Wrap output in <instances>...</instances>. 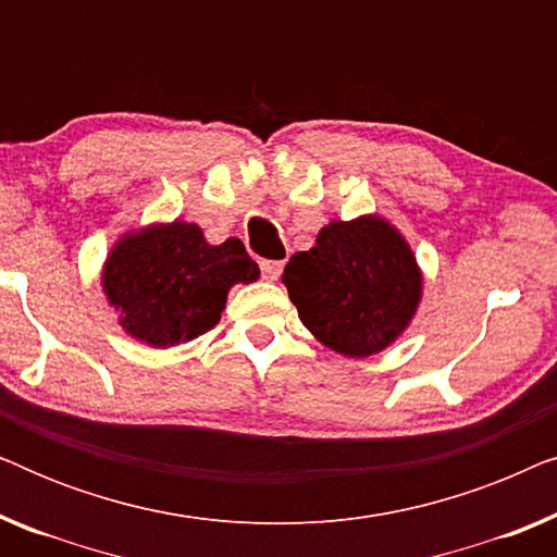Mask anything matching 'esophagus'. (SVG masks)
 I'll return each mask as SVG.
<instances>
[{"instance_id":"34e87169","label":"esophagus","mask_w":557,"mask_h":557,"mask_svg":"<svg viewBox=\"0 0 557 557\" xmlns=\"http://www.w3.org/2000/svg\"><path fill=\"white\" fill-rule=\"evenodd\" d=\"M281 269H284V263L281 261H261V271L265 281H276L281 276Z\"/></svg>"}]
</instances>
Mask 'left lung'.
<instances>
[{"mask_svg": "<svg viewBox=\"0 0 557 557\" xmlns=\"http://www.w3.org/2000/svg\"><path fill=\"white\" fill-rule=\"evenodd\" d=\"M281 281L314 339L357 360L400 339L423 299L413 248L377 212L326 223Z\"/></svg>", "mask_w": 557, "mask_h": 557, "instance_id": "left-lung-1", "label": "left lung"}]
</instances>
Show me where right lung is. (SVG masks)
Segmentation results:
<instances>
[{
    "label": "right lung",
    "mask_w": 557,
    "mask_h": 557,
    "mask_svg": "<svg viewBox=\"0 0 557 557\" xmlns=\"http://www.w3.org/2000/svg\"><path fill=\"white\" fill-rule=\"evenodd\" d=\"M258 276L238 238L210 246L200 225L172 220L121 235L103 261L101 288L128 337L166 349L210 332L227 292Z\"/></svg>",
    "instance_id": "add662e5"
}]
</instances>
